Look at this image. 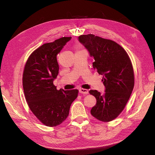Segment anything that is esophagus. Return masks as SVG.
Masks as SVG:
<instances>
[{
  "mask_svg": "<svg viewBox=\"0 0 155 155\" xmlns=\"http://www.w3.org/2000/svg\"><path fill=\"white\" fill-rule=\"evenodd\" d=\"M79 92L81 93V94H87L88 93V91L87 90V89L85 88H79Z\"/></svg>",
  "mask_w": 155,
  "mask_h": 155,
  "instance_id": "esophagus-1",
  "label": "esophagus"
}]
</instances>
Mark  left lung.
I'll return each mask as SVG.
<instances>
[{"label":"left lung","mask_w":155,"mask_h":155,"mask_svg":"<svg viewBox=\"0 0 155 155\" xmlns=\"http://www.w3.org/2000/svg\"><path fill=\"white\" fill-rule=\"evenodd\" d=\"M79 41L94 61L93 68L103 75L104 94L96 90L89 93L96 99L91 110L98 120L107 122L118 116L127 103L134 85L132 63L127 53L116 42L92 34L82 35Z\"/></svg>","instance_id":"obj_1"}]
</instances>
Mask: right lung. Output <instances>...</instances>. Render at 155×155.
Segmentation results:
<instances>
[{"label": "right lung", "mask_w": 155, "mask_h": 155, "mask_svg": "<svg viewBox=\"0 0 155 155\" xmlns=\"http://www.w3.org/2000/svg\"><path fill=\"white\" fill-rule=\"evenodd\" d=\"M71 37L45 43L33 51L25 64L22 85L30 110L41 123L55 127L67 119L78 90H57L54 79L59 74L57 55Z\"/></svg>", "instance_id": "1"}]
</instances>
